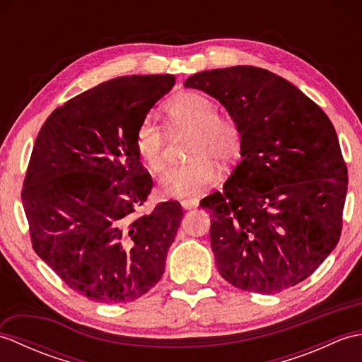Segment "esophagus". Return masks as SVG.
I'll list each match as a JSON object with an SVG mask.
<instances>
[{
  "instance_id": "34e87169",
  "label": "esophagus",
  "mask_w": 362,
  "mask_h": 362,
  "mask_svg": "<svg viewBox=\"0 0 362 362\" xmlns=\"http://www.w3.org/2000/svg\"><path fill=\"white\" fill-rule=\"evenodd\" d=\"M180 204H182L183 210H193L199 205V201H197V199H183Z\"/></svg>"
}]
</instances>
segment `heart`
Here are the masks:
<instances>
[{
	"label": "heart",
	"instance_id": "obj_1",
	"mask_svg": "<svg viewBox=\"0 0 362 362\" xmlns=\"http://www.w3.org/2000/svg\"><path fill=\"white\" fill-rule=\"evenodd\" d=\"M169 126L189 132L188 163L168 169L160 180V191L166 197H188L209 189L219 179V165H233L243 148L241 129L228 115L218 113L211 98L185 91L169 99L165 105ZM163 130L151 118L138 126L135 149L151 173H160L165 166Z\"/></svg>",
	"mask_w": 362,
	"mask_h": 362
}]
</instances>
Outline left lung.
<instances>
[{
  "mask_svg": "<svg viewBox=\"0 0 362 362\" xmlns=\"http://www.w3.org/2000/svg\"><path fill=\"white\" fill-rule=\"evenodd\" d=\"M185 87L218 99L241 129V161L222 193L201 201L219 274L259 294L296 286L341 236L349 177L332 121L263 68L206 70Z\"/></svg>",
  "mask_w": 362,
  "mask_h": 362,
  "instance_id": "8db88e82",
  "label": "left lung"
}]
</instances>
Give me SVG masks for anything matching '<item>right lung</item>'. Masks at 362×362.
<instances>
[{
    "instance_id": "add662e5",
    "label": "right lung",
    "mask_w": 362,
    "mask_h": 362,
    "mask_svg": "<svg viewBox=\"0 0 362 362\" xmlns=\"http://www.w3.org/2000/svg\"><path fill=\"white\" fill-rule=\"evenodd\" d=\"M171 74L121 76L54 110L34 144L21 201L35 253L71 289L126 303L156 286L182 222L179 202L136 216L152 179L135 134Z\"/></svg>"
}]
</instances>
